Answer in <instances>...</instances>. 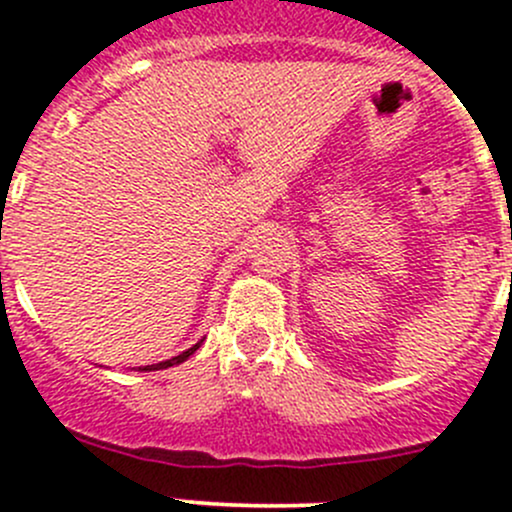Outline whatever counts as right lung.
I'll return each mask as SVG.
<instances>
[{"mask_svg": "<svg viewBox=\"0 0 512 512\" xmlns=\"http://www.w3.org/2000/svg\"><path fill=\"white\" fill-rule=\"evenodd\" d=\"M197 347H200V342H197V345H192L190 350H185V352H182V355L172 357V360L157 362V365H145V367H140V370H142V372H150V370H167V367H172V365H180V362H185L187 357H190V355H195V350H197Z\"/></svg>", "mask_w": 512, "mask_h": 512, "instance_id": "add662e5", "label": "right lung"}]
</instances>
